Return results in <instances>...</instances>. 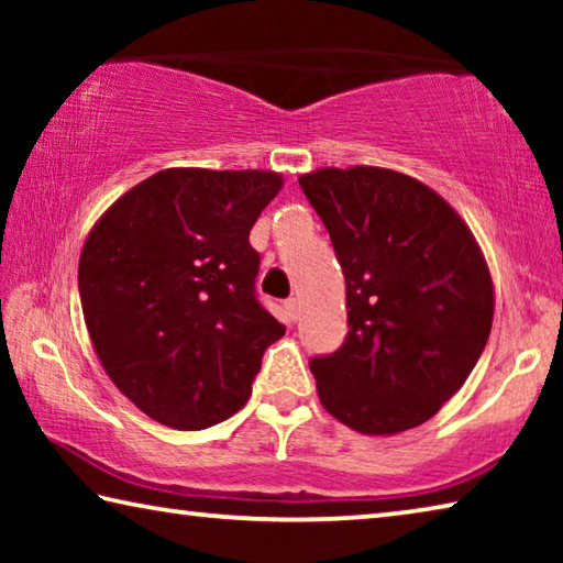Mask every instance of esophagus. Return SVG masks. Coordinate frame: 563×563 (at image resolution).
Instances as JSON below:
<instances>
[{"label":"esophagus","instance_id":"obj_1","mask_svg":"<svg viewBox=\"0 0 563 563\" xmlns=\"http://www.w3.org/2000/svg\"><path fill=\"white\" fill-rule=\"evenodd\" d=\"M285 310H288V318L290 320H298L300 318V300L298 298H288V300H285Z\"/></svg>","mask_w":563,"mask_h":563}]
</instances>
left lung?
<instances>
[{
    "label": "left lung",
    "mask_w": 563,
    "mask_h": 563,
    "mask_svg": "<svg viewBox=\"0 0 563 563\" xmlns=\"http://www.w3.org/2000/svg\"><path fill=\"white\" fill-rule=\"evenodd\" d=\"M300 188L345 275L347 335L316 355L322 407L362 434L412 430L464 385L489 340L494 290L470 228L387 168H322Z\"/></svg>",
    "instance_id": "1"
}]
</instances>
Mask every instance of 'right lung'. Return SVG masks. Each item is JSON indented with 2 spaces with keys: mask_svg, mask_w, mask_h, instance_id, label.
Segmentation results:
<instances>
[{
  "mask_svg": "<svg viewBox=\"0 0 563 563\" xmlns=\"http://www.w3.org/2000/svg\"><path fill=\"white\" fill-rule=\"evenodd\" d=\"M283 186L271 170L168 168L93 225L79 295L103 369L141 412L206 430L251 397L285 325L255 290L251 228Z\"/></svg>",
  "mask_w": 563,
  "mask_h": 563,
  "instance_id": "add662e5",
  "label": "right lung"
}]
</instances>
